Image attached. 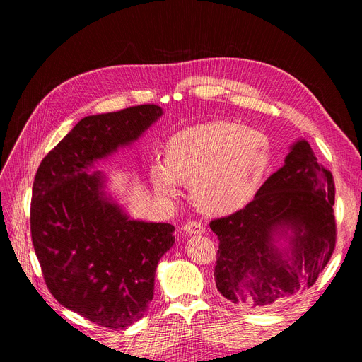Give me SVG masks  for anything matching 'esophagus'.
<instances>
[{"label": "esophagus", "instance_id": "obj_1", "mask_svg": "<svg viewBox=\"0 0 362 362\" xmlns=\"http://www.w3.org/2000/svg\"><path fill=\"white\" fill-rule=\"evenodd\" d=\"M182 229L189 234H204L205 233V225L199 221H190L187 223H184Z\"/></svg>", "mask_w": 362, "mask_h": 362}]
</instances>
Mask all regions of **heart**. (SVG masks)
<instances>
[{
    "instance_id": "heart-1",
    "label": "heart",
    "mask_w": 362,
    "mask_h": 362,
    "mask_svg": "<svg viewBox=\"0 0 362 362\" xmlns=\"http://www.w3.org/2000/svg\"><path fill=\"white\" fill-rule=\"evenodd\" d=\"M267 164L269 141L261 131L213 122L173 134L164 146L163 164H152L151 181L166 198L178 194V182H189L196 205L228 213L252 198Z\"/></svg>"
}]
</instances>
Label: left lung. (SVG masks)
<instances>
[{
  "label": "left lung",
  "mask_w": 362,
  "mask_h": 362,
  "mask_svg": "<svg viewBox=\"0 0 362 362\" xmlns=\"http://www.w3.org/2000/svg\"><path fill=\"white\" fill-rule=\"evenodd\" d=\"M332 173L306 140L291 146L245 208L210 222L218 250L216 287L245 308H269L314 286L337 242ZM281 238L287 248H278Z\"/></svg>",
  "instance_id": "obj_1"
}]
</instances>
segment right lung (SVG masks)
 Instances as JSON below:
<instances>
[{
	"label": "right lung",
	"instance_id": "obj_1",
	"mask_svg": "<svg viewBox=\"0 0 362 362\" xmlns=\"http://www.w3.org/2000/svg\"><path fill=\"white\" fill-rule=\"evenodd\" d=\"M161 115V107L145 104L81 119L42 160L33 182L31 240L48 290L64 308L110 329L144 317L175 228L129 218L105 194V175L89 169Z\"/></svg>",
	"mask_w": 362,
	"mask_h": 362
}]
</instances>
